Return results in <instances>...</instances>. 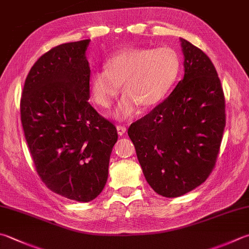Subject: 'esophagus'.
<instances>
[{"mask_svg": "<svg viewBox=\"0 0 249 249\" xmlns=\"http://www.w3.org/2000/svg\"><path fill=\"white\" fill-rule=\"evenodd\" d=\"M125 131H126V128H125L124 125H121V124L117 125V132H118V134L120 135V137L125 133Z\"/></svg>", "mask_w": 249, "mask_h": 249, "instance_id": "obj_1", "label": "esophagus"}]
</instances>
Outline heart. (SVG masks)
<instances>
[{"mask_svg":"<svg viewBox=\"0 0 249 249\" xmlns=\"http://www.w3.org/2000/svg\"><path fill=\"white\" fill-rule=\"evenodd\" d=\"M179 71V57L167 46L124 49L107 59L106 68L91 73V95L96 105L109 108L121 84L124 94L115 117L129 119L139 104L149 107L160 102L175 84Z\"/></svg>","mask_w":249,"mask_h":249,"instance_id":"b5f03b06","label":"heart"}]
</instances>
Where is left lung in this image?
I'll return each instance as SVG.
<instances>
[{
    "mask_svg": "<svg viewBox=\"0 0 249 249\" xmlns=\"http://www.w3.org/2000/svg\"><path fill=\"white\" fill-rule=\"evenodd\" d=\"M180 41L184 77L165 101L128 130L145 179L163 197H179L206 181L226 126L217 70L200 49Z\"/></svg>",
    "mask_w": 249,
    "mask_h": 249,
    "instance_id": "8db88e82",
    "label": "left lung"
}]
</instances>
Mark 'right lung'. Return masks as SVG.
Segmentation results:
<instances>
[{"label":"right lung","mask_w":249,"mask_h":249,"mask_svg":"<svg viewBox=\"0 0 249 249\" xmlns=\"http://www.w3.org/2000/svg\"><path fill=\"white\" fill-rule=\"evenodd\" d=\"M90 40L55 46L36 60L23 86L21 124L36 172L49 189L93 200L108 178L116 126L88 102Z\"/></svg>","instance_id":"1"}]
</instances>
